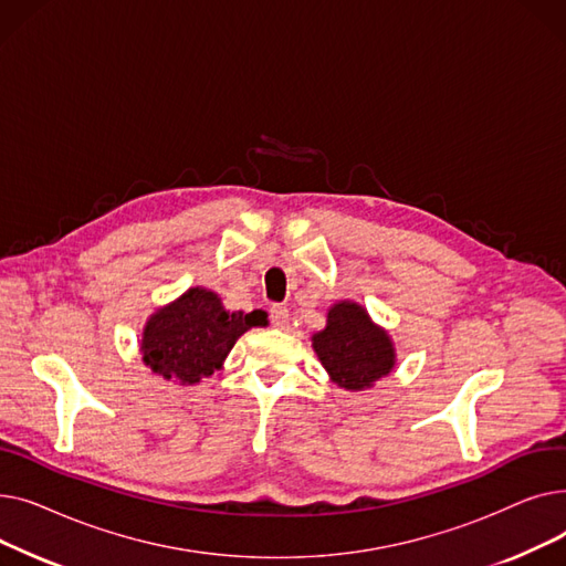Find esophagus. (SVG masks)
Returning a JSON list of instances; mask_svg holds the SVG:
<instances>
[{
  "instance_id": "1",
  "label": "esophagus",
  "mask_w": 566,
  "mask_h": 566,
  "mask_svg": "<svg viewBox=\"0 0 566 566\" xmlns=\"http://www.w3.org/2000/svg\"><path fill=\"white\" fill-rule=\"evenodd\" d=\"M271 321L275 328H284V325L289 323V310L284 305H273L271 307Z\"/></svg>"
}]
</instances>
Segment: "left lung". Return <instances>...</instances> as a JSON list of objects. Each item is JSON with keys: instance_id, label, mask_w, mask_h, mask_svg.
I'll list each match as a JSON object with an SVG mask.
<instances>
[{"instance_id": "1", "label": "left lung", "mask_w": 566, "mask_h": 566, "mask_svg": "<svg viewBox=\"0 0 566 566\" xmlns=\"http://www.w3.org/2000/svg\"><path fill=\"white\" fill-rule=\"evenodd\" d=\"M321 365L339 388L358 392L395 369L390 335L358 303L342 301L328 310V325L312 337Z\"/></svg>"}]
</instances>
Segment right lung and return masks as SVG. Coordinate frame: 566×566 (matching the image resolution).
Returning a JSON list of instances; mask_svg holds the SVG:
<instances>
[{"instance_id": "obj_1", "label": "right lung", "mask_w": 566, "mask_h": 566, "mask_svg": "<svg viewBox=\"0 0 566 566\" xmlns=\"http://www.w3.org/2000/svg\"><path fill=\"white\" fill-rule=\"evenodd\" d=\"M265 323V312H229L218 293L192 286L146 321L142 360L167 380L195 385L222 367L238 337Z\"/></svg>"}]
</instances>
